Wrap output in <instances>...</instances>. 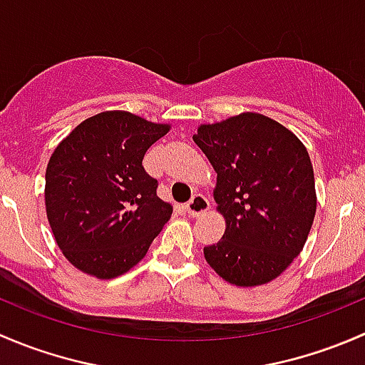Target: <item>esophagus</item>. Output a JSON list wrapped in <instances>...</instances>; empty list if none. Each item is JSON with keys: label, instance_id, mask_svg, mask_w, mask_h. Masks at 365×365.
Masks as SVG:
<instances>
[{"label": "esophagus", "instance_id": "34e87169", "mask_svg": "<svg viewBox=\"0 0 365 365\" xmlns=\"http://www.w3.org/2000/svg\"><path fill=\"white\" fill-rule=\"evenodd\" d=\"M208 210H210V203L203 194H194L192 200L185 205V212L189 213L190 217H200L201 213L208 212Z\"/></svg>", "mask_w": 365, "mask_h": 365}]
</instances>
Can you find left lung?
<instances>
[{"instance_id":"8db88e82","label":"left lung","mask_w":365,"mask_h":365,"mask_svg":"<svg viewBox=\"0 0 365 365\" xmlns=\"http://www.w3.org/2000/svg\"><path fill=\"white\" fill-rule=\"evenodd\" d=\"M192 139L215 169L213 197L226 217L222 238L205 247L206 261L231 284L270 282L304 249L314 220L307 150L292 130L257 113L201 125Z\"/></svg>"}]
</instances>
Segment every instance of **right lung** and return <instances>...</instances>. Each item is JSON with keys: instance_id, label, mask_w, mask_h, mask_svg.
I'll return each instance as SVG.
<instances>
[{"instance_id": "right-lung-1", "label": "right lung", "mask_w": 365, "mask_h": 365, "mask_svg": "<svg viewBox=\"0 0 365 365\" xmlns=\"http://www.w3.org/2000/svg\"><path fill=\"white\" fill-rule=\"evenodd\" d=\"M127 111H106L77 125L46 171V210L58 247L79 270L113 279L145 257L173 206L157 196L143 168L146 150L168 134Z\"/></svg>"}]
</instances>
